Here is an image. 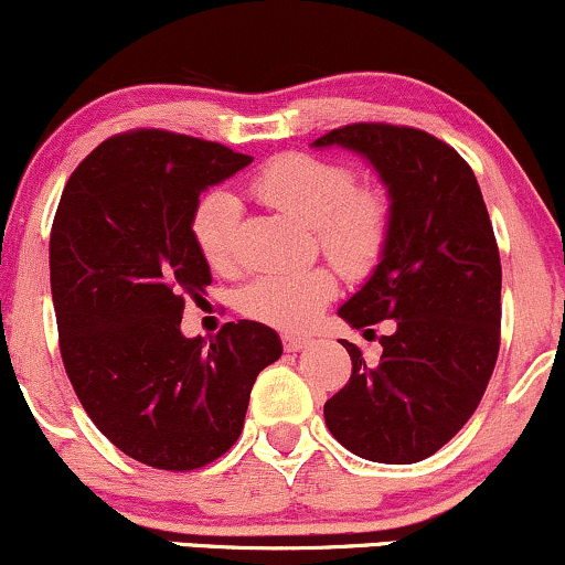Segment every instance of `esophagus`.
Listing matches in <instances>:
<instances>
[{
    "instance_id": "obj_1",
    "label": "esophagus",
    "mask_w": 565,
    "mask_h": 565,
    "mask_svg": "<svg viewBox=\"0 0 565 565\" xmlns=\"http://www.w3.org/2000/svg\"><path fill=\"white\" fill-rule=\"evenodd\" d=\"M281 344H284V349H287V352H299V349H305L307 344H310V341L302 339V335H284Z\"/></svg>"
}]
</instances>
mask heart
<instances>
[{
  "label": "heart",
  "instance_id": "obj_1",
  "mask_svg": "<svg viewBox=\"0 0 565 565\" xmlns=\"http://www.w3.org/2000/svg\"><path fill=\"white\" fill-rule=\"evenodd\" d=\"M247 190L268 209L310 224L320 253L349 278L373 274L388 249V198L360 184L356 171L344 161L302 151L281 153L249 177ZM239 218L237 198L224 190L209 192L192 213V237L216 274L237 268ZM333 295V274L326 268L270 270L242 289L239 310L281 331H302Z\"/></svg>",
  "mask_w": 565,
  "mask_h": 565
}]
</instances>
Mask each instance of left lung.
<instances>
[{"instance_id": "1", "label": "left lung", "mask_w": 565, "mask_h": 565, "mask_svg": "<svg viewBox=\"0 0 565 565\" xmlns=\"http://www.w3.org/2000/svg\"><path fill=\"white\" fill-rule=\"evenodd\" d=\"M312 146L367 156L391 195L388 249L339 316L367 331L396 320L394 333L375 365L344 341L352 375L326 402V425L362 459L423 461L480 406L501 349V255L480 184L417 127L354 122Z\"/></svg>"}]
</instances>
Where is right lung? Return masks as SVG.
I'll return each instance as SVG.
<instances>
[{"label": "right lung", "mask_w": 565, "mask_h": 565, "mask_svg": "<svg viewBox=\"0 0 565 565\" xmlns=\"http://www.w3.org/2000/svg\"><path fill=\"white\" fill-rule=\"evenodd\" d=\"M253 156L169 130H130L77 163L56 205L49 268L70 383L93 425L167 472L237 443L255 377L281 356L274 328L237 320L184 339V302L211 268L192 237L200 192Z\"/></svg>", "instance_id": "1"}]
</instances>
